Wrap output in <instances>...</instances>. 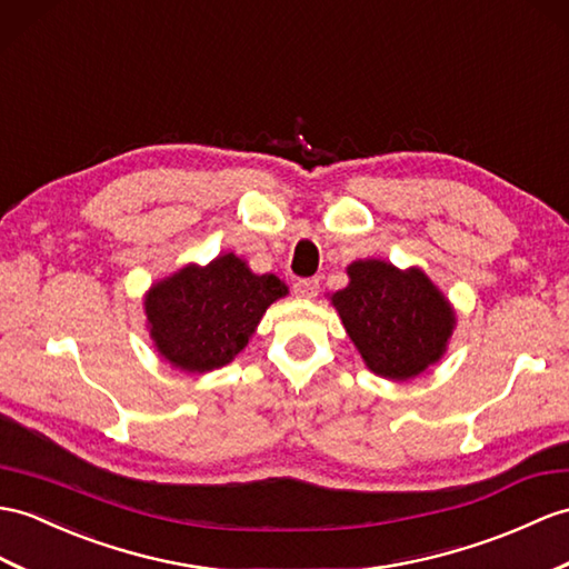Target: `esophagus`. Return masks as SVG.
Listing matches in <instances>:
<instances>
[{"label":"esophagus","instance_id":"34e87169","mask_svg":"<svg viewBox=\"0 0 569 569\" xmlns=\"http://www.w3.org/2000/svg\"><path fill=\"white\" fill-rule=\"evenodd\" d=\"M293 293L300 300H312L317 293H320V281H317V279H300L293 286Z\"/></svg>","mask_w":569,"mask_h":569}]
</instances>
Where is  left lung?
<instances>
[{
	"mask_svg": "<svg viewBox=\"0 0 569 569\" xmlns=\"http://www.w3.org/2000/svg\"><path fill=\"white\" fill-rule=\"evenodd\" d=\"M347 288L329 296L366 368L386 380H412L443 359L456 310L419 267L356 259Z\"/></svg>",
	"mask_w": 569,
	"mask_h": 569,
	"instance_id": "1",
	"label": "left lung"
}]
</instances>
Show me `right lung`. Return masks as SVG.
<instances>
[{"label":"right lung","mask_w":569,"mask_h":569,"mask_svg":"<svg viewBox=\"0 0 569 569\" xmlns=\"http://www.w3.org/2000/svg\"><path fill=\"white\" fill-rule=\"evenodd\" d=\"M288 296L273 273H254L234 252L218 254L206 267L183 263L154 281L142 298L152 347L183 373H210L234 361L263 312Z\"/></svg>","instance_id":"1"}]
</instances>
